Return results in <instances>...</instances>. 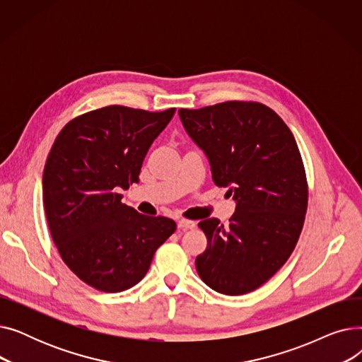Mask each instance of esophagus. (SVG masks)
Instances as JSON below:
<instances>
[{
	"mask_svg": "<svg viewBox=\"0 0 362 362\" xmlns=\"http://www.w3.org/2000/svg\"><path fill=\"white\" fill-rule=\"evenodd\" d=\"M197 226V223L195 221H192V220H186V218H180L179 221H177V227L179 229H194V227Z\"/></svg>",
	"mask_w": 362,
	"mask_h": 362,
	"instance_id": "esophagus-1",
	"label": "esophagus"
}]
</instances>
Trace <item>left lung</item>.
Wrapping results in <instances>:
<instances>
[{
    "label": "left lung",
    "instance_id": "8db88e82",
    "mask_svg": "<svg viewBox=\"0 0 362 362\" xmlns=\"http://www.w3.org/2000/svg\"><path fill=\"white\" fill-rule=\"evenodd\" d=\"M179 116L210 160L214 183L230 186L236 201L227 226L218 218L198 223L206 250L197 257V272L220 293L252 292L288 261L305 221L308 182L296 141L261 103L180 108Z\"/></svg>",
    "mask_w": 362,
    "mask_h": 362
}]
</instances>
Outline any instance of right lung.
<instances>
[{"label": "right lung", "mask_w": 362, "mask_h": 362, "mask_svg": "<svg viewBox=\"0 0 362 362\" xmlns=\"http://www.w3.org/2000/svg\"><path fill=\"white\" fill-rule=\"evenodd\" d=\"M175 111L103 107L70 120L52 144L42 177L51 238L67 267L93 289L135 286L176 230L171 218L139 214L117 194L139 182L146 152Z\"/></svg>", "instance_id": "add662e5"}]
</instances>
